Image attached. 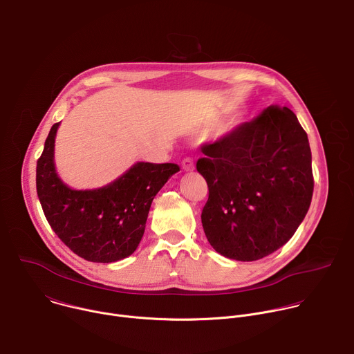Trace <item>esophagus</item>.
Instances as JSON below:
<instances>
[{"label": "esophagus", "mask_w": 354, "mask_h": 354, "mask_svg": "<svg viewBox=\"0 0 354 354\" xmlns=\"http://www.w3.org/2000/svg\"><path fill=\"white\" fill-rule=\"evenodd\" d=\"M182 168H183V171H193V169H194V162H193V160H192V158H185V160L182 161Z\"/></svg>", "instance_id": "esophagus-1"}]
</instances>
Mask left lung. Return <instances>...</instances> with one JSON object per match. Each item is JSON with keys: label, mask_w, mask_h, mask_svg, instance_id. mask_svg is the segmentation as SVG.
Wrapping results in <instances>:
<instances>
[{"label": "left lung", "mask_w": 354, "mask_h": 354, "mask_svg": "<svg viewBox=\"0 0 354 354\" xmlns=\"http://www.w3.org/2000/svg\"><path fill=\"white\" fill-rule=\"evenodd\" d=\"M196 168L209 186L201 224L225 258L252 262L281 248L313 198L311 148L288 108L272 105L201 145Z\"/></svg>", "instance_id": "1"}]
</instances>
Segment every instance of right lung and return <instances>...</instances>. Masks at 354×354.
Returning <instances> with one entry per match:
<instances>
[{
  "label": "right lung",
  "instance_id": "add662e5",
  "mask_svg": "<svg viewBox=\"0 0 354 354\" xmlns=\"http://www.w3.org/2000/svg\"><path fill=\"white\" fill-rule=\"evenodd\" d=\"M57 129L59 123L50 129L36 165V190L50 227L85 261L109 263L130 257L142 238L156 194L179 167L137 162L108 186L73 190L55 168Z\"/></svg>",
  "mask_w": 354,
  "mask_h": 354
}]
</instances>
